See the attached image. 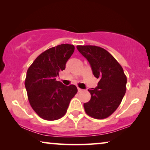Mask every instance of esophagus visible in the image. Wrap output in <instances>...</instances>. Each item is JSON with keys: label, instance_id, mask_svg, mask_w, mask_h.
Segmentation results:
<instances>
[{"label": "esophagus", "instance_id": "esophagus-1", "mask_svg": "<svg viewBox=\"0 0 150 150\" xmlns=\"http://www.w3.org/2000/svg\"><path fill=\"white\" fill-rule=\"evenodd\" d=\"M77 90H78V92H82V89H81V88H77Z\"/></svg>", "mask_w": 150, "mask_h": 150}]
</instances>
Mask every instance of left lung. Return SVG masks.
Here are the masks:
<instances>
[{"mask_svg":"<svg viewBox=\"0 0 150 150\" xmlns=\"http://www.w3.org/2000/svg\"><path fill=\"white\" fill-rule=\"evenodd\" d=\"M89 62L94 77L99 79L94 90H88L91 98L83 104L86 113L95 119H105L112 114L126 93L127 78L114 57L107 50L95 45H77Z\"/></svg>","mask_w":150,"mask_h":150,"instance_id":"1","label":"left lung"}]
</instances>
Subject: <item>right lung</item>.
I'll return each mask as SVG.
<instances>
[{
	"mask_svg": "<svg viewBox=\"0 0 150 150\" xmlns=\"http://www.w3.org/2000/svg\"><path fill=\"white\" fill-rule=\"evenodd\" d=\"M74 50V45L71 44L50 48L40 54L27 71L25 87L29 103L44 120H56L64 116L77 94L75 85L67 86L56 81Z\"/></svg>",
	"mask_w": 150,
	"mask_h": 150,
	"instance_id": "right-lung-1",
	"label": "right lung"
}]
</instances>
